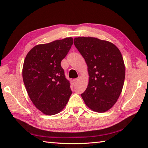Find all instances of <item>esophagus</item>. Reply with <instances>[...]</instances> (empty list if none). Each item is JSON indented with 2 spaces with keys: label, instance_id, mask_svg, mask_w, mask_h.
Listing matches in <instances>:
<instances>
[{
  "label": "esophagus",
  "instance_id": "obj_1",
  "mask_svg": "<svg viewBox=\"0 0 148 148\" xmlns=\"http://www.w3.org/2000/svg\"><path fill=\"white\" fill-rule=\"evenodd\" d=\"M79 80H80V78H75V79L73 80V81H74L75 83H77V82H79Z\"/></svg>",
  "mask_w": 148,
  "mask_h": 148
}]
</instances>
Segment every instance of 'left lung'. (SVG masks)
Here are the masks:
<instances>
[{
  "instance_id": "obj_1",
  "label": "left lung",
  "mask_w": 148,
  "mask_h": 148,
  "mask_svg": "<svg viewBox=\"0 0 148 148\" xmlns=\"http://www.w3.org/2000/svg\"><path fill=\"white\" fill-rule=\"evenodd\" d=\"M75 47L87 65L88 83L81 96L97 113L110 110L120 97L125 77L121 52L111 42L95 37H76Z\"/></svg>"
}]
</instances>
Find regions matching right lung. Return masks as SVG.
I'll return each instance as SVG.
<instances>
[{"mask_svg": "<svg viewBox=\"0 0 148 148\" xmlns=\"http://www.w3.org/2000/svg\"><path fill=\"white\" fill-rule=\"evenodd\" d=\"M73 44L72 37L35 45L26 56L22 75L35 106L47 115L64 109L72 93L61 62Z\"/></svg>", "mask_w": 148, "mask_h": 148, "instance_id": "add662e5", "label": "right lung"}]
</instances>
